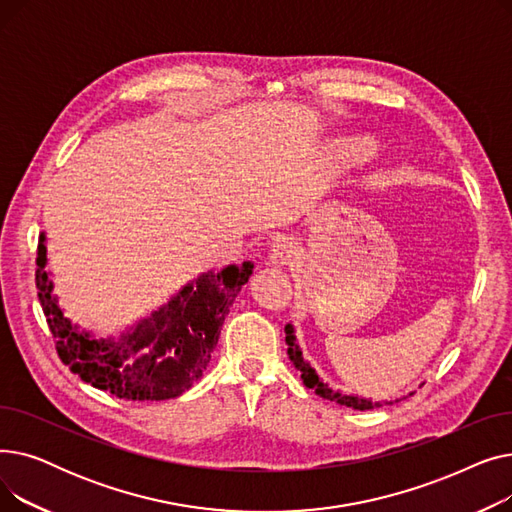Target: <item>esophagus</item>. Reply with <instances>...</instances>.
<instances>
[{
  "label": "esophagus",
  "instance_id": "34e87169",
  "mask_svg": "<svg viewBox=\"0 0 512 512\" xmlns=\"http://www.w3.org/2000/svg\"><path fill=\"white\" fill-rule=\"evenodd\" d=\"M297 253H299L297 240H294L292 236H282L274 245L270 259L276 265H286V263H290L294 259V255H297Z\"/></svg>",
  "mask_w": 512,
  "mask_h": 512
}]
</instances>
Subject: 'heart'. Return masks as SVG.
<instances>
[{
  "label": "heart",
  "mask_w": 512,
  "mask_h": 512,
  "mask_svg": "<svg viewBox=\"0 0 512 512\" xmlns=\"http://www.w3.org/2000/svg\"><path fill=\"white\" fill-rule=\"evenodd\" d=\"M332 155L340 166H355L373 155V143L365 137H348L336 143Z\"/></svg>",
  "instance_id": "1"
}]
</instances>
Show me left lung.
Wrapping results in <instances>:
<instances>
[{
    "label": "left lung",
    "instance_id": "left-lung-1",
    "mask_svg": "<svg viewBox=\"0 0 512 512\" xmlns=\"http://www.w3.org/2000/svg\"><path fill=\"white\" fill-rule=\"evenodd\" d=\"M286 332V344H288V357L292 361V365L297 367V371H301V378H303V384L311 390H315L317 396L326 398V400H334L338 402V405L342 407H348V409H357V411H371V409H380V407H386V405H392V400H382V402H373L369 398H361V396H355V394H342L340 390H332L328 384H324L319 380V375L315 373V369L303 359V351L297 344V336H294V328L290 324H286L284 328ZM398 402V398L394 400Z\"/></svg>",
    "mask_w": 512,
    "mask_h": 512
}]
</instances>
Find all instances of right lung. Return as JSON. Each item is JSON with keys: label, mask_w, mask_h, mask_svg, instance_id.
I'll use <instances>...</instances> for the list:
<instances>
[{"label": "right lung", "mask_w": 512, "mask_h": 512, "mask_svg": "<svg viewBox=\"0 0 512 512\" xmlns=\"http://www.w3.org/2000/svg\"><path fill=\"white\" fill-rule=\"evenodd\" d=\"M45 263L41 234L35 282L58 357L83 382L124 400H168L191 388L211 359L236 294L253 274L251 261L207 272L132 332L118 340H95L64 317Z\"/></svg>", "instance_id": "obj_1"}]
</instances>
